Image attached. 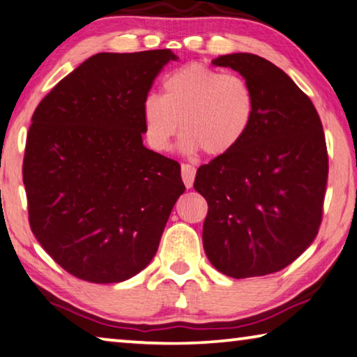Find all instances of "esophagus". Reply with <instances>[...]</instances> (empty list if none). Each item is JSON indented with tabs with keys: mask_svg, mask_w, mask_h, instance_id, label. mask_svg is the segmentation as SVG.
Listing matches in <instances>:
<instances>
[{
	"mask_svg": "<svg viewBox=\"0 0 357 357\" xmlns=\"http://www.w3.org/2000/svg\"><path fill=\"white\" fill-rule=\"evenodd\" d=\"M195 173H197L195 167L189 165V163H183V165H181V176H183V181H184L185 188H188V189H190L192 185H194Z\"/></svg>",
	"mask_w": 357,
	"mask_h": 357,
	"instance_id": "1",
	"label": "esophagus"
}]
</instances>
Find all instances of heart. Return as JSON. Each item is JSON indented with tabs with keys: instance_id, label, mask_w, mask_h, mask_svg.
Here are the masks:
<instances>
[{
	"instance_id": "obj_1",
	"label": "heart",
	"mask_w": 357,
	"mask_h": 357,
	"mask_svg": "<svg viewBox=\"0 0 357 357\" xmlns=\"http://www.w3.org/2000/svg\"><path fill=\"white\" fill-rule=\"evenodd\" d=\"M256 97L243 76L189 63L169 73L163 95H146L141 105L149 148L165 152L181 128V148L222 157L238 148L250 132Z\"/></svg>"
}]
</instances>
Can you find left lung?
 Returning <instances> with one entry per match:
<instances>
[{"label": "left lung", "mask_w": 357, "mask_h": 357, "mask_svg": "<svg viewBox=\"0 0 357 357\" xmlns=\"http://www.w3.org/2000/svg\"><path fill=\"white\" fill-rule=\"evenodd\" d=\"M251 84L256 112L238 148L197 169L208 202L203 248L220 273L251 278L292 264L318 235L329 173L318 111L296 82L254 54L220 55Z\"/></svg>", "instance_id": "8db88e82"}]
</instances>
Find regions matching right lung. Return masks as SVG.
Returning a JSON list of instances; mask_svg holds the SVG:
<instances>
[{
	"mask_svg": "<svg viewBox=\"0 0 357 357\" xmlns=\"http://www.w3.org/2000/svg\"><path fill=\"white\" fill-rule=\"evenodd\" d=\"M169 49L92 55L31 117L24 157L28 220L39 245L79 280L132 278L155 256L185 190L181 165L143 146L141 105Z\"/></svg>",
	"mask_w": 357,
	"mask_h": 357,
	"instance_id": "1",
	"label": "right lung"
}]
</instances>
